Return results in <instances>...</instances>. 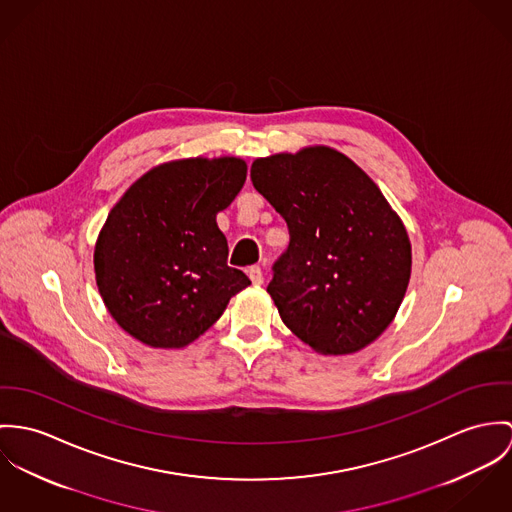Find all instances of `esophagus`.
<instances>
[{"label":"esophagus","instance_id":"1","mask_svg":"<svg viewBox=\"0 0 512 512\" xmlns=\"http://www.w3.org/2000/svg\"><path fill=\"white\" fill-rule=\"evenodd\" d=\"M247 275H249V279H251V283L253 284H263V271H261V267H251L249 271H247Z\"/></svg>","mask_w":512,"mask_h":512}]
</instances>
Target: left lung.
I'll use <instances>...</instances> for the list:
<instances>
[{"instance_id":"1","label":"left lung","mask_w":512,"mask_h":512,"mask_svg":"<svg viewBox=\"0 0 512 512\" xmlns=\"http://www.w3.org/2000/svg\"><path fill=\"white\" fill-rule=\"evenodd\" d=\"M255 190L288 226L267 292L316 351L345 355L393 322L410 279V241L377 184L328 147L251 165Z\"/></svg>"}]
</instances>
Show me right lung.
<instances>
[{
  "label": "right lung",
  "instance_id": "right-lung-1",
  "mask_svg": "<svg viewBox=\"0 0 512 512\" xmlns=\"http://www.w3.org/2000/svg\"><path fill=\"white\" fill-rule=\"evenodd\" d=\"M235 157L184 159L143 174L114 206L94 269L115 322L151 347H184L251 281L228 267L216 224L245 184Z\"/></svg>",
  "mask_w": 512,
  "mask_h": 512
}]
</instances>
